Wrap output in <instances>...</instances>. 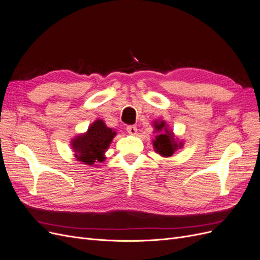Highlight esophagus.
Segmentation results:
<instances>
[{
	"instance_id": "34e87169",
	"label": "esophagus",
	"mask_w": 260,
	"mask_h": 260,
	"mask_svg": "<svg viewBox=\"0 0 260 260\" xmlns=\"http://www.w3.org/2000/svg\"><path fill=\"white\" fill-rule=\"evenodd\" d=\"M126 131L129 135H136L137 134V127L134 126V125H129V126H127Z\"/></svg>"
}]
</instances>
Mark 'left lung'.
<instances>
[{"label": "left lung", "mask_w": 260, "mask_h": 260, "mask_svg": "<svg viewBox=\"0 0 260 260\" xmlns=\"http://www.w3.org/2000/svg\"><path fill=\"white\" fill-rule=\"evenodd\" d=\"M152 126L154 128L155 137L152 139L154 151L163 157L172 156L178 149L183 147L182 141L175 137L174 132L169 127L164 120L153 121Z\"/></svg>", "instance_id": "1"}]
</instances>
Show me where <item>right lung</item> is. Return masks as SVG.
<instances>
[{
    "mask_svg": "<svg viewBox=\"0 0 260 260\" xmlns=\"http://www.w3.org/2000/svg\"><path fill=\"white\" fill-rule=\"evenodd\" d=\"M116 135L114 128L108 127L103 120L91 123L88 129L71 140V148L77 161L90 166H98L106 158V151Z\"/></svg>",
    "mask_w": 260,
    "mask_h": 260,
    "instance_id": "1",
    "label": "right lung"
}]
</instances>
